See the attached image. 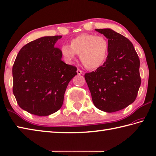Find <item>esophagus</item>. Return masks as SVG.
<instances>
[{
    "label": "esophagus",
    "mask_w": 156,
    "mask_h": 156,
    "mask_svg": "<svg viewBox=\"0 0 156 156\" xmlns=\"http://www.w3.org/2000/svg\"><path fill=\"white\" fill-rule=\"evenodd\" d=\"M77 74L79 75H81L82 73H83V72L81 71V70H79V69H77Z\"/></svg>",
    "instance_id": "34e87169"
}]
</instances>
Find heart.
Wrapping results in <instances>:
<instances>
[{
    "label": "heart",
    "instance_id": "b5f03b06",
    "mask_svg": "<svg viewBox=\"0 0 156 156\" xmlns=\"http://www.w3.org/2000/svg\"><path fill=\"white\" fill-rule=\"evenodd\" d=\"M69 45L60 48L62 56L67 63L72 64L76 55L79 54L87 69H96L104 64L107 57L108 42L103 36L83 33L70 40Z\"/></svg>",
    "mask_w": 156,
    "mask_h": 156
}]
</instances>
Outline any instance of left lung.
Instances as JSON below:
<instances>
[{"instance_id":"obj_1","label":"left lung","mask_w":156,"mask_h":156,"mask_svg":"<svg viewBox=\"0 0 156 156\" xmlns=\"http://www.w3.org/2000/svg\"><path fill=\"white\" fill-rule=\"evenodd\" d=\"M108 39L106 62L85 79L96 108L107 113L122 110L133 103L140 86V60L127 38L110 28L95 29Z\"/></svg>"}]
</instances>
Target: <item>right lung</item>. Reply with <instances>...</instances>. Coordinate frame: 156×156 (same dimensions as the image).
I'll list each match as a JSON object with an SVG mask.
<instances>
[{
    "label": "right lung",
    "instance_id": "right-lung-1",
    "mask_svg": "<svg viewBox=\"0 0 156 156\" xmlns=\"http://www.w3.org/2000/svg\"><path fill=\"white\" fill-rule=\"evenodd\" d=\"M62 36L43 37L20 49L13 66V92L23 110L38 116L56 112L63 104L75 66L62 60L55 44Z\"/></svg>",
    "mask_w": 156,
    "mask_h": 156
}]
</instances>
